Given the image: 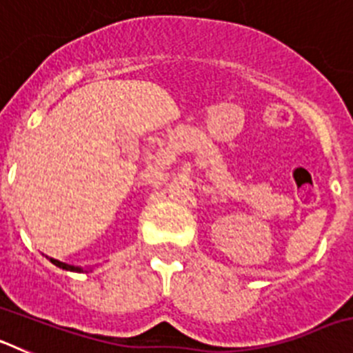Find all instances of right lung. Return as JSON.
Masks as SVG:
<instances>
[{"mask_svg": "<svg viewBox=\"0 0 353 353\" xmlns=\"http://www.w3.org/2000/svg\"><path fill=\"white\" fill-rule=\"evenodd\" d=\"M49 260H51V263H54L56 267H60V269H65V270H77V272H81L79 267H74V265H67V263H63V261L54 260V258H49Z\"/></svg>", "mask_w": 353, "mask_h": 353, "instance_id": "right-lung-1", "label": "right lung"}]
</instances>
